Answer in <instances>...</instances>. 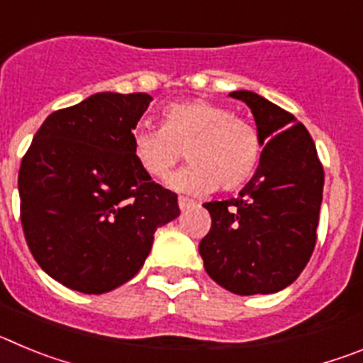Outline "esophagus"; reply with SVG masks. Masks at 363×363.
Here are the masks:
<instances>
[{
  "instance_id": "esophagus-1",
  "label": "esophagus",
  "mask_w": 363,
  "mask_h": 363,
  "mask_svg": "<svg viewBox=\"0 0 363 363\" xmlns=\"http://www.w3.org/2000/svg\"><path fill=\"white\" fill-rule=\"evenodd\" d=\"M178 205H179V209H182V211H187V209H191V207H194V201L189 200V198L179 196L178 198Z\"/></svg>"
}]
</instances>
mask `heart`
<instances>
[{"mask_svg":"<svg viewBox=\"0 0 363 363\" xmlns=\"http://www.w3.org/2000/svg\"><path fill=\"white\" fill-rule=\"evenodd\" d=\"M160 120L162 129L140 127L133 133V156L150 178H165L185 150L192 165L171 176L169 185L176 191L230 192L255 176L262 160L258 130L229 108L192 99L163 108Z\"/></svg>","mask_w":363,"mask_h":363,"instance_id":"b5f03b06","label":"heart"}]
</instances>
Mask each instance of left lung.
<instances>
[{
  "instance_id": "8db88e82",
  "label": "left lung",
  "mask_w": 363,
  "mask_h": 363,
  "mask_svg": "<svg viewBox=\"0 0 363 363\" xmlns=\"http://www.w3.org/2000/svg\"><path fill=\"white\" fill-rule=\"evenodd\" d=\"M230 98L251 108L264 145L255 176L236 198L209 201L203 267L234 294H272L293 284L316 243L323 167L313 138L291 112L251 91Z\"/></svg>"
}]
</instances>
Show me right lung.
<instances>
[{
	"mask_svg": "<svg viewBox=\"0 0 363 363\" xmlns=\"http://www.w3.org/2000/svg\"><path fill=\"white\" fill-rule=\"evenodd\" d=\"M145 92H98L52 112L19 167L21 225L32 256L72 291L104 294L143 267L178 196L140 169L133 130Z\"/></svg>",
	"mask_w": 363,
	"mask_h": 363,
	"instance_id": "obj_1",
	"label": "right lung"
}]
</instances>
